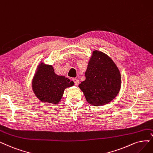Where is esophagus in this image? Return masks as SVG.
<instances>
[{"label":"esophagus","mask_w":153,"mask_h":153,"mask_svg":"<svg viewBox=\"0 0 153 153\" xmlns=\"http://www.w3.org/2000/svg\"><path fill=\"white\" fill-rule=\"evenodd\" d=\"M72 81L74 82L75 85H76V86H77L78 84H79V79H77V78H73L72 79Z\"/></svg>","instance_id":"obj_1"}]
</instances>
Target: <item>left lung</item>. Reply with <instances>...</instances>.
I'll use <instances>...</instances> for the list:
<instances>
[{
    "instance_id": "8db88e82",
    "label": "left lung",
    "mask_w": 153,
    "mask_h": 153,
    "mask_svg": "<svg viewBox=\"0 0 153 153\" xmlns=\"http://www.w3.org/2000/svg\"><path fill=\"white\" fill-rule=\"evenodd\" d=\"M86 79L79 88L86 101L94 106H103L119 93L122 77L115 62L105 53L94 50L85 72Z\"/></svg>"
}]
</instances>
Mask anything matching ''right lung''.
Returning <instances> with one entry per match:
<instances>
[{"label":"right lung","instance_id":"1","mask_svg":"<svg viewBox=\"0 0 153 153\" xmlns=\"http://www.w3.org/2000/svg\"><path fill=\"white\" fill-rule=\"evenodd\" d=\"M74 84L65 76L56 75L52 65L41 62L33 78L32 89L42 102L57 104L61 101L65 89Z\"/></svg>","mask_w":153,"mask_h":153}]
</instances>
